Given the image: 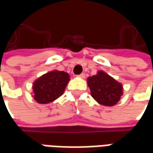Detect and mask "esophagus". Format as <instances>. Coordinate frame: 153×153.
<instances>
[{
    "label": "esophagus",
    "instance_id": "34e87169",
    "mask_svg": "<svg viewBox=\"0 0 153 153\" xmlns=\"http://www.w3.org/2000/svg\"><path fill=\"white\" fill-rule=\"evenodd\" d=\"M78 77H79L81 79H84V78H85V74H81L79 75H78Z\"/></svg>",
    "mask_w": 153,
    "mask_h": 153
}]
</instances>
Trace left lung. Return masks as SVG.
Segmentation results:
<instances>
[{"mask_svg": "<svg viewBox=\"0 0 153 153\" xmlns=\"http://www.w3.org/2000/svg\"><path fill=\"white\" fill-rule=\"evenodd\" d=\"M87 82L92 97L102 106H114L123 95V85L102 70L88 77Z\"/></svg>", "mask_w": 153, "mask_h": 153, "instance_id": "obj_1", "label": "left lung"}]
</instances>
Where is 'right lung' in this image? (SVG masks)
Instances as JSON below:
<instances>
[{
  "label": "right lung",
  "instance_id": "add662e5",
  "mask_svg": "<svg viewBox=\"0 0 153 153\" xmlns=\"http://www.w3.org/2000/svg\"><path fill=\"white\" fill-rule=\"evenodd\" d=\"M70 80L69 74L52 70L44 74L33 83V97L39 104H47L60 97Z\"/></svg>",
  "mask_w": 153,
  "mask_h": 153
}]
</instances>
